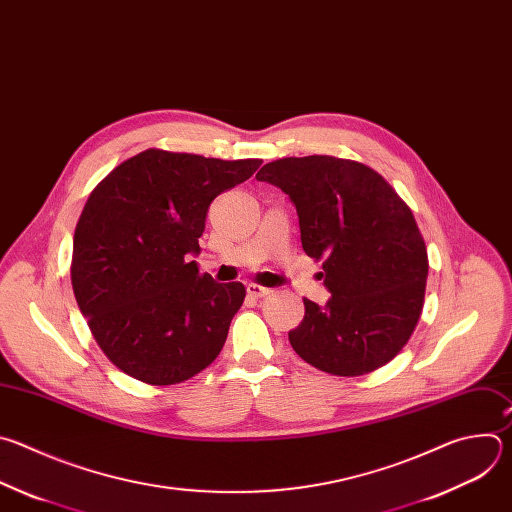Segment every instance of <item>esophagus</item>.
<instances>
[{"mask_svg": "<svg viewBox=\"0 0 512 512\" xmlns=\"http://www.w3.org/2000/svg\"><path fill=\"white\" fill-rule=\"evenodd\" d=\"M246 292H248L250 296H254V298H264V296H270L274 290H272V288H266V286H260V284H254V282H250V284L246 286Z\"/></svg>", "mask_w": 512, "mask_h": 512, "instance_id": "34e87169", "label": "esophagus"}]
</instances>
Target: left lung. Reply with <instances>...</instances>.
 Returning <instances> with one entry per match:
<instances>
[{
    "mask_svg": "<svg viewBox=\"0 0 512 512\" xmlns=\"http://www.w3.org/2000/svg\"><path fill=\"white\" fill-rule=\"evenodd\" d=\"M258 181L294 203L304 252L323 260L325 306L304 298L288 333L300 359L357 377L389 363L410 341L422 309L428 252L412 210L371 167L331 155L266 163Z\"/></svg>",
    "mask_w": 512,
    "mask_h": 512,
    "instance_id": "left-lung-1",
    "label": "left lung"
}]
</instances>
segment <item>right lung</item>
<instances>
[{
    "label": "right lung",
    "instance_id": "1",
    "mask_svg": "<svg viewBox=\"0 0 512 512\" xmlns=\"http://www.w3.org/2000/svg\"><path fill=\"white\" fill-rule=\"evenodd\" d=\"M260 165L147 149L92 189L74 232L72 288L123 373L173 385L220 355L246 288L201 274L187 256L199 254L210 203Z\"/></svg>",
    "mask_w": 512,
    "mask_h": 512
}]
</instances>
